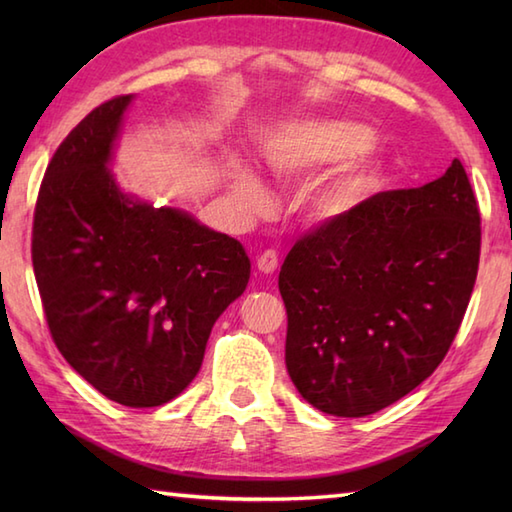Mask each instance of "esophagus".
Returning a JSON list of instances; mask_svg holds the SVG:
<instances>
[{"instance_id": "34e87169", "label": "esophagus", "mask_w": 512, "mask_h": 512, "mask_svg": "<svg viewBox=\"0 0 512 512\" xmlns=\"http://www.w3.org/2000/svg\"><path fill=\"white\" fill-rule=\"evenodd\" d=\"M277 264H279V257H277L275 250H264V253L257 257V270H259V273H264V275L275 273Z\"/></svg>"}]
</instances>
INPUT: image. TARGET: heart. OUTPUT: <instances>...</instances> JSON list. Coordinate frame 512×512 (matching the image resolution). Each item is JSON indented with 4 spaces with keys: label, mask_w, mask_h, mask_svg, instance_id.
I'll list each match as a JSON object with an SVG mask.
<instances>
[{
    "label": "heart",
    "mask_w": 512,
    "mask_h": 512,
    "mask_svg": "<svg viewBox=\"0 0 512 512\" xmlns=\"http://www.w3.org/2000/svg\"><path fill=\"white\" fill-rule=\"evenodd\" d=\"M378 143L372 127L356 121H336V118H303L286 123L268 134L259 147L264 165L279 178H297L317 167L341 165L369 154ZM383 182V167L358 165L345 171L339 180L325 187L314 202V209L325 220L339 217ZM233 195L239 209L253 215L268 202L264 182L246 167L233 173Z\"/></svg>",
    "instance_id": "b5f03b06"
}]
</instances>
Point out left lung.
<instances>
[{"mask_svg": "<svg viewBox=\"0 0 512 512\" xmlns=\"http://www.w3.org/2000/svg\"><path fill=\"white\" fill-rule=\"evenodd\" d=\"M480 209L462 162L380 191L292 246L279 273L286 367L303 400L363 418L447 356L480 264Z\"/></svg>", "mask_w": 512, "mask_h": 512, "instance_id": "8db88e82", "label": "left lung"}]
</instances>
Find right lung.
I'll use <instances>...</instances> for the list:
<instances>
[{
  "instance_id": "obj_1",
  "label": "right lung",
  "mask_w": 512,
  "mask_h": 512,
  "mask_svg": "<svg viewBox=\"0 0 512 512\" xmlns=\"http://www.w3.org/2000/svg\"><path fill=\"white\" fill-rule=\"evenodd\" d=\"M134 96L96 107L54 151L32 224V266L54 343L125 407H158L200 372L213 323L242 297L237 239L121 189L110 169Z\"/></svg>"
}]
</instances>
